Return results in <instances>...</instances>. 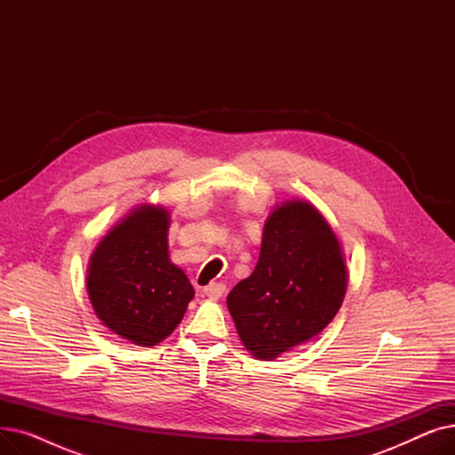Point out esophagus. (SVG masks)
I'll return each mask as SVG.
<instances>
[{
	"label": "esophagus",
	"instance_id": "1",
	"mask_svg": "<svg viewBox=\"0 0 455 455\" xmlns=\"http://www.w3.org/2000/svg\"><path fill=\"white\" fill-rule=\"evenodd\" d=\"M203 293H204L208 299H212V300H218V299H221L223 293H225V283H210V285H206V288L203 290Z\"/></svg>",
	"mask_w": 455,
	"mask_h": 455
}]
</instances>
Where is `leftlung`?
I'll use <instances>...</instances> for the list:
<instances>
[{
  "label": "left lung",
  "mask_w": 455,
  "mask_h": 455,
  "mask_svg": "<svg viewBox=\"0 0 455 455\" xmlns=\"http://www.w3.org/2000/svg\"><path fill=\"white\" fill-rule=\"evenodd\" d=\"M347 266L336 232L306 201H285L266 221L252 275L227 297L237 336L258 360H275L339 312Z\"/></svg>",
  "instance_id": "obj_1"
}]
</instances>
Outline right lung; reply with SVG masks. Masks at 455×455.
I'll use <instances>...</instances> for the list:
<instances>
[{
	"instance_id": "add662e5",
	"label": "right lung",
	"mask_w": 455,
	"mask_h": 455,
	"mask_svg": "<svg viewBox=\"0 0 455 455\" xmlns=\"http://www.w3.org/2000/svg\"><path fill=\"white\" fill-rule=\"evenodd\" d=\"M170 212L141 204L95 247L86 276L93 312L117 336L153 347L182 321L196 291L167 252Z\"/></svg>"
}]
</instances>
